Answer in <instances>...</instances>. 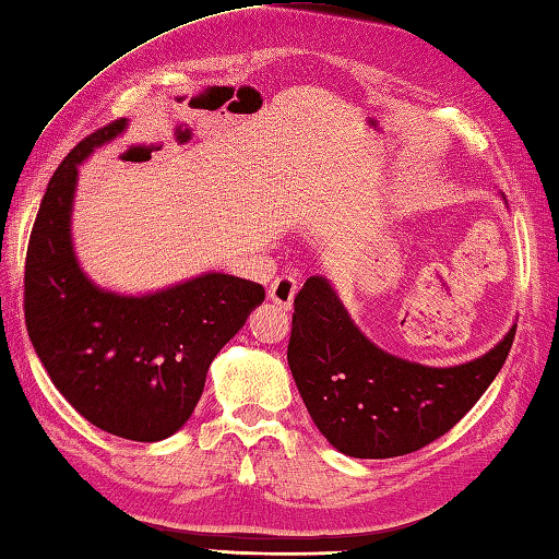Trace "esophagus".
<instances>
[{
    "label": "esophagus",
    "instance_id": "esophagus-1",
    "mask_svg": "<svg viewBox=\"0 0 559 559\" xmlns=\"http://www.w3.org/2000/svg\"><path fill=\"white\" fill-rule=\"evenodd\" d=\"M296 293H298V281L293 276H278L269 286V298L273 302H278L281 308H290L293 298H296Z\"/></svg>",
    "mask_w": 559,
    "mask_h": 559
}]
</instances>
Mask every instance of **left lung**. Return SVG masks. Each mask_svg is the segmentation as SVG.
<instances>
[{"label":"left lung","mask_w":559,"mask_h":559,"mask_svg":"<svg viewBox=\"0 0 559 559\" xmlns=\"http://www.w3.org/2000/svg\"><path fill=\"white\" fill-rule=\"evenodd\" d=\"M288 367L312 423L332 448L389 460L452 430L501 371L515 328L484 357L423 367L379 349L344 310L328 278L310 276L293 302Z\"/></svg>","instance_id":"8db88e82"}]
</instances>
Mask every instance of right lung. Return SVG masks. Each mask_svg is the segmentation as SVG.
Wrapping results in <instances>:
<instances>
[{
    "mask_svg": "<svg viewBox=\"0 0 559 559\" xmlns=\"http://www.w3.org/2000/svg\"><path fill=\"white\" fill-rule=\"evenodd\" d=\"M124 129L117 119L85 136L50 178L28 239L24 314L50 381L85 420L158 442L188 423L212 359L266 293L217 271L148 296H119L85 276L70 235L78 166Z\"/></svg>",
    "mask_w": 559,
    "mask_h": 559,
    "instance_id": "1",
    "label": "right lung"
}]
</instances>
